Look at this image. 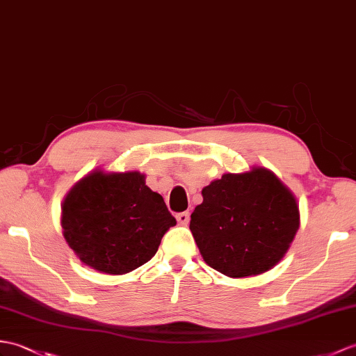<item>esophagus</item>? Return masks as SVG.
<instances>
[{"label":"esophagus","mask_w":356,"mask_h":356,"mask_svg":"<svg viewBox=\"0 0 356 356\" xmlns=\"http://www.w3.org/2000/svg\"><path fill=\"white\" fill-rule=\"evenodd\" d=\"M176 218L179 221V225L186 226L188 222H189V212H180V213H177Z\"/></svg>","instance_id":"34e87169"}]
</instances>
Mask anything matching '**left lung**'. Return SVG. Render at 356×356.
Masks as SVG:
<instances>
[{
	"instance_id": "left-lung-1",
	"label": "left lung",
	"mask_w": 356,
	"mask_h": 356,
	"mask_svg": "<svg viewBox=\"0 0 356 356\" xmlns=\"http://www.w3.org/2000/svg\"><path fill=\"white\" fill-rule=\"evenodd\" d=\"M191 213L204 262L229 277L256 276L284 258L300 225L296 197L267 168L222 175Z\"/></svg>"
}]
</instances>
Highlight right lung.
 <instances>
[{
    "mask_svg": "<svg viewBox=\"0 0 356 356\" xmlns=\"http://www.w3.org/2000/svg\"><path fill=\"white\" fill-rule=\"evenodd\" d=\"M176 226L161 194L139 171L95 170L79 180L62 204L66 243L88 267L124 275L150 261Z\"/></svg>",
    "mask_w": 356,
    "mask_h": 356,
    "instance_id": "obj_1",
    "label": "right lung"
}]
</instances>
